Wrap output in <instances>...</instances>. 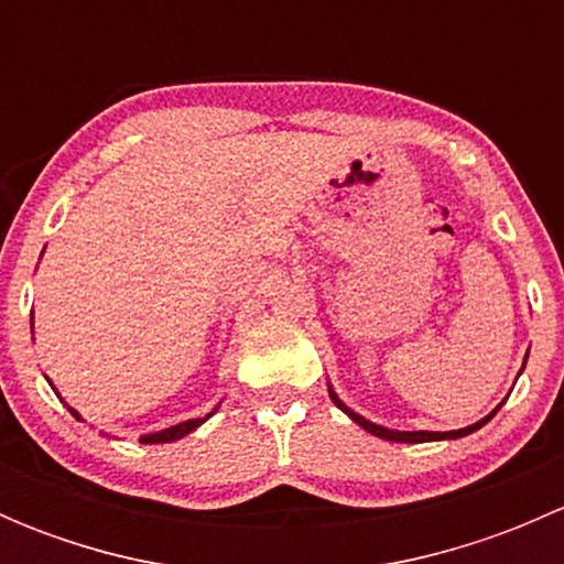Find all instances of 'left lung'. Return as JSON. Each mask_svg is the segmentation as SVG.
I'll return each mask as SVG.
<instances>
[{"instance_id":"8db88e82","label":"left lung","mask_w":564,"mask_h":564,"mask_svg":"<svg viewBox=\"0 0 564 564\" xmlns=\"http://www.w3.org/2000/svg\"><path fill=\"white\" fill-rule=\"evenodd\" d=\"M527 357H529V351H527ZM524 362H527V360H524ZM521 371H524V368H521ZM327 390H329V398H333L335 406L344 409V412L349 414V417L355 420V423L360 425V429H366L368 434L379 436V440H388V442H403V445H420V442H440V440H460V436H466V434H471V431L482 429V425H486L488 420H491L494 414L499 412V406H502V403H499V406L494 409L491 414H486V417H482V420H477V423L466 425V429H458V431H395V429H384V425L371 423V420H366V417H360V414H357V412H351V409L346 406V403L340 401L338 395H335L333 384H329Z\"/></svg>"}]
</instances>
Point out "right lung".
<instances>
[{"label": "right lung", "instance_id": "obj_1", "mask_svg": "<svg viewBox=\"0 0 564 564\" xmlns=\"http://www.w3.org/2000/svg\"><path fill=\"white\" fill-rule=\"evenodd\" d=\"M32 327H35V322H32ZM56 395H59V392H56ZM70 409V406H67ZM213 412H218V409H213ZM213 412L209 414H204V417H196V420H185V423H176V425H172V429H163V431H155V434H147V436H141V442H144V445H163V442H174V440H182V436H187L191 434V431H196L198 425L204 423V420H209L213 417ZM70 414L76 420H82V414L76 412V409H70Z\"/></svg>", "mask_w": 564, "mask_h": 564}]
</instances>
